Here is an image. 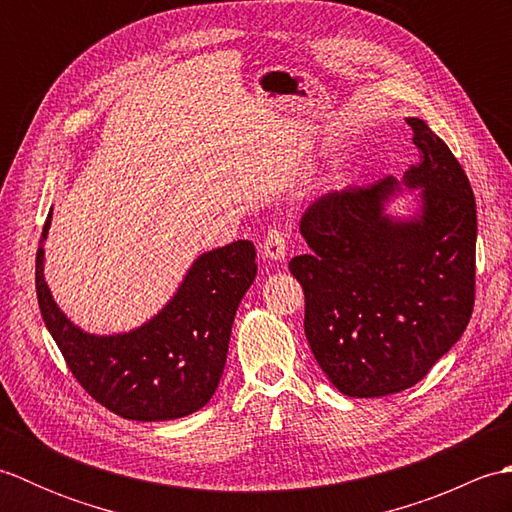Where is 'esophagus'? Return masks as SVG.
Here are the masks:
<instances>
[{
	"label": "esophagus",
	"mask_w": 512,
	"mask_h": 512,
	"mask_svg": "<svg viewBox=\"0 0 512 512\" xmlns=\"http://www.w3.org/2000/svg\"><path fill=\"white\" fill-rule=\"evenodd\" d=\"M288 231L286 228H270L262 242V257L270 259V262H281L286 257V244H288Z\"/></svg>",
	"instance_id": "obj_1"
}]
</instances>
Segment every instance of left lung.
<instances>
[{"instance_id": "8db88e82", "label": "left lung", "mask_w": 512, "mask_h": 512, "mask_svg": "<svg viewBox=\"0 0 512 512\" xmlns=\"http://www.w3.org/2000/svg\"><path fill=\"white\" fill-rule=\"evenodd\" d=\"M420 213L396 220L394 178L325 193L301 217L312 253L290 259L306 295V339L332 385L352 398L409 389L458 343L475 303L477 213L471 182L440 136L407 118Z\"/></svg>"}]
</instances>
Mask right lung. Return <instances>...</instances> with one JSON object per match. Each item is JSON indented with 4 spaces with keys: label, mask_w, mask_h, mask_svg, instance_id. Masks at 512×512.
Returning <instances> with one entry per match:
<instances>
[{
    "label": "right lung",
    "mask_w": 512,
    "mask_h": 512,
    "mask_svg": "<svg viewBox=\"0 0 512 512\" xmlns=\"http://www.w3.org/2000/svg\"><path fill=\"white\" fill-rule=\"evenodd\" d=\"M255 275V246L248 239L209 250L154 319L114 336L83 332L57 308L43 279V246L37 248L35 284L43 323L79 385L116 416L156 422L189 416L211 400L237 306Z\"/></svg>",
    "instance_id": "right-lung-1"
}]
</instances>
